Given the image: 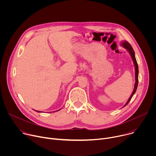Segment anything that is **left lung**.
<instances>
[{
  "instance_id": "left-lung-1",
  "label": "left lung",
  "mask_w": 156,
  "mask_h": 156,
  "mask_svg": "<svg viewBox=\"0 0 156 156\" xmlns=\"http://www.w3.org/2000/svg\"><path fill=\"white\" fill-rule=\"evenodd\" d=\"M120 45L123 47L125 49H126V51L128 52V53L129 54L133 62V63H134L135 65V84L134 86V90H133V91L132 93V94H131L129 98L128 99V101L126 102V103L125 104V105L123 107H124L125 106H126L128 102H129V101L131 99L133 96L135 94V93L136 91L137 90V87H138V73H139V71H138V65L136 60V57H135V51L133 50V49L132 48V47L131 46L130 44L126 41H123L120 43Z\"/></svg>"
}]
</instances>
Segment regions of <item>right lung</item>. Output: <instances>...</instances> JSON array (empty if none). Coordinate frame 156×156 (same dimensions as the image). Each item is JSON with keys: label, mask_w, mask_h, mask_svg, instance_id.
<instances>
[{"label": "right lung", "mask_w": 156, "mask_h": 156, "mask_svg": "<svg viewBox=\"0 0 156 156\" xmlns=\"http://www.w3.org/2000/svg\"><path fill=\"white\" fill-rule=\"evenodd\" d=\"M60 109H59V110H56V111H58V110H60ZM36 112H41V111H38V110H35Z\"/></svg>", "instance_id": "right-lung-1"}]
</instances>
